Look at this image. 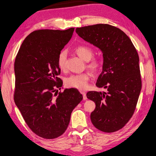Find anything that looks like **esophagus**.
I'll return each mask as SVG.
<instances>
[{
	"mask_svg": "<svg viewBox=\"0 0 156 156\" xmlns=\"http://www.w3.org/2000/svg\"><path fill=\"white\" fill-rule=\"evenodd\" d=\"M80 93L83 95V100H86V99H87V95H86V93H85L84 91H82V90H81V91H80Z\"/></svg>",
	"mask_w": 156,
	"mask_h": 156,
	"instance_id": "obj_1",
	"label": "esophagus"
}]
</instances>
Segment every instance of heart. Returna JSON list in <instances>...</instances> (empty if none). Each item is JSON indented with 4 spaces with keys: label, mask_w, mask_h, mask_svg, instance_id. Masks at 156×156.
<instances>
[{
    "label": "heart",
    "mask_w": 156,
    "mask_h": 156,
    "mask_svg": "<svg viewBox=\"0 0 156 156\" xmlns=\"http://www.w3.org/2000/svg\"><path fill=\"white\" fill-rule=\"evenodd\" d=\"M74 52L83 60L87 61V67L92 73L96 74L100 70L102 62L98 58H93L94 51L91 47L87 46H78L74 48ZM57 64L60 70H65L67 66V52L62 51L59 53L57 59ZM91 73L89 72L72 74L65 79L67 87L76 88L78 89H84L88 87V83L91 78Z\"/></svg>",
    "instance_id": "heart-1"
}]
</instances>
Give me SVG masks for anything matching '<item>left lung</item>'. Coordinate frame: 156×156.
Here are the masks:
<instances>
[{
	"label": "left lung",
	"mask_w": 156,
	"mask_h": 156,
	"mask_svg": "<svg viewBox=\"0 0 156 156\" xmlns=\"http://www.w3.org/2000/svg\"><path fill=\"white\" fill-rule=\"evenodd\" d=\"M76 32L100 48L103 55V71L96 85L108 91L87 94L96 103L91 122L102 132H116L132 118L138 102L141 89L138 53L128 36L110 24L83 27L76 28Z\"/></svg>",
	"instance_id": "left-lung-1"
}]
</instances>
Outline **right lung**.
I'll list each match as a JSON object with an SVG mask.
<instances>
[{
    "label": "right lung",
    "mask_w": 156,
    "mask_h": 156,
    "mask_svg": "<svg viewBox=\"0 0 156 156\" xmlns=\"http://www.w3.org/2000/svg\"><path fill=\"white\" fill-rule=\"evenodd\" d=\"M74 28L39 29L24 40L15 60L14 101L32 132L53 139L61 136L71 113L83 96L76 89H61L58 56L70 40Z\"/></svg>",
    "instance_id": "obj_1"
}]
</instances>
